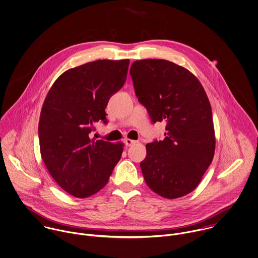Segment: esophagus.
<instances>
[{
    "instance_id": "obj_1",
    "label": "esophagus",
    "mask_w": 258,
    "mask_h": 258,
    "mask_svg": "<svg viewBox=\"0 0 258 258\" xmlns=\"http://www.w3.org/2000/svg\"><path fill=\"white\" fill-rule=\"evenodd\" d=\"M137 143H138L137 141H133V140H130V139H125V141H124V143H125L126 146H132L133 144H136Z\"/></svg>"
}]
</instances>
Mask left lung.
<instances>
[{"mask_svg":"<svg viewBox=\"0 0 258 258\" xmlns=\"http://www.w3.org/2000/svg\"><path fill=\"white\" fill-rule=\"evenodd\" d=\"M130 73L151 121L167 122L165 139L145 145L141 162L145 183L163 198L183 197L200 184L215 154L208 96L193 73L168 60H137Z\"/></svg>","mask_w":258,"mask_h":258,"instance_id":"1","label":"left lung"}]
</instances>
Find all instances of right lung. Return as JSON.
Returning a JSON list of instances; mask_svg holds the SVG:
<instances>
[{"label":"right lung","instance_id":"obj_1","mask_svg":"<svg viewBox=\"0 0 258 258\" xmlns=\"http://www.w3.org/2000/svg\"><path fill=\"white\" fill-rule=\"evenodd\" d=\"M130 60H96L62 73L41 108L38 138L42 160L58 185L87 198L106 186L123 143L90 138L94 123L107 122L105 109L123 86Z\"/></svg>","mask_w":258,"mask_h":258}]
</instances>
